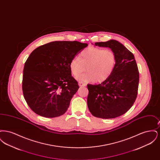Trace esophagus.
Returning a JSON list of instances; mask_svg holds the SVG:
<instances>
[{"mask_svg": "<svg viewBox=\"0 0 160 160\" xmlns=\"http://www.w3.org/2000/svg\"><path fill=\"white\" fill-rule=\"evenodd\" d=\"M78 84H79L80 86H86V84L83 83L82 82H79Z\"/></svg>", "mask_w": 160, "mask_h": 160, "instance_id": "1", "label": "esophagus"}]
</instances>
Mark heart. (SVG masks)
Instances as JSON below:
<instances>
[{
  "mask_svg": "<svg viewBox=\"0 0 160 160\" xmlns=\"http://www.w3.org/2000/svg\"><path fill=\"white\" fill-rule=\"evenodd\" d=\"M116 63V55L113 50L91 46L83 50L78 58L71 61L69 68L71 74L77 77L86 66L87 72L79 76L77 79L79 81L102 82L110 76Z\"/></svg>",
  "mask_w": 160,
  "mask_h": 160,
  "instance_id": "1",
  "label": "heart"
}]
</instances>
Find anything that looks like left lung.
<instances>
[{
    "label": "left lung",
    "instance_id": "obj_1",
    "mask_svg": "<svg viewBox=\"0 0 160 160\" xmlns=\"http://www.w3.org/2000/svg\"><path fill=\"white\" fill-rule=\"evenodd\" d=\"M108 47L116 55V63L110 76L99 84H88L87 103L92 114L112 119L125 114L137 98L139 72L134 56L116 40L95 42Z\"/></svg>",
    "mask_w": 160,
    "mask_h": 160
}]
</instances>
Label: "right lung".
I'll use <instances>...</instances> for the list:
<instances>
[{"label":"right lung","instance_id":"1","mask_svg":"<svg viewBox=\"0 0 160 160\" xmlns=\"http://www.w3.org/2000/svg\"><path fill=\"white\" fill-rule=\"evenodd\" d=\"M88 46L78 41H53L31 53L23 69L22 88L32 111L45 118L60 116L67 111L79 88L69 63Z\"/></svg>","mask_w":160,"mask_h":160}]
</instances>
